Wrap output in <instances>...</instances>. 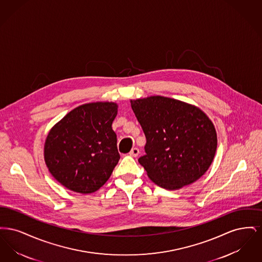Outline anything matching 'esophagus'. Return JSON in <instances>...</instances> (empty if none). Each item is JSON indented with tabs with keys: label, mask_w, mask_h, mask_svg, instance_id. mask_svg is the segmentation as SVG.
<instances>
[{
	"label": "esophagus",
	"mask_w": 262,
	"mask_h": 262,
	"mask_svg": "<svg viewBox=\"0 0 262 262\" xmlns=\"http://www.w3.org/2000/svg\"><path fill=\"white\" fill-rule=\"evenodd\" d=\"M138 154H139L138 148H133L129 152V156H132V157H137Z\"/></svg>",
	"instance_id": "obj_1"
}]
</instances>
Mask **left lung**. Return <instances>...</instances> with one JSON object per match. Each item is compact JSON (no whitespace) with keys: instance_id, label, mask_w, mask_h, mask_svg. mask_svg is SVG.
I'll list each match as a JSON object with an SVG mask.
<instances>
[{"instance_id":"1","label":"left lung","mask_w":262,"mask_h":262,"mask_svg":"<svg viewBox=\"0 0 262 262\" xmlns=\"http://www.w3.org/2000/svg\"><path fill=\"white\" fill-rule=\"evenodd\" d=\"M146 137L145 155L138 159L150 180L166 189H179L209 169L217 134L199 107L164 96L130 100Z\"/></svg>"}]
</instances>
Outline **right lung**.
Wrapping results in <instances>:
<instances>
[{"label":"right lung","mask_w":262,"mask_h":262,"mask_svg":"<svg viewBox=\"0 0 262 262\" xmlns=\"http://www.w3.org/2000/svg\"><path fill=\"white\" fill-rule=\"evenodd\" d=\"M117 114V103H88L68 113L51 128L44 160L62 186L86 194L109 180L120 159L112 129Z\"/></svg>","instance_id":"right-lung-1"}]
</instances>
